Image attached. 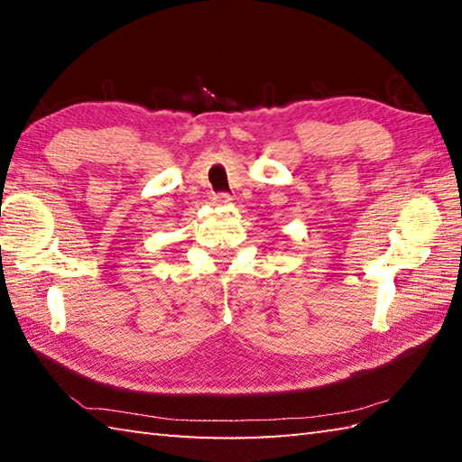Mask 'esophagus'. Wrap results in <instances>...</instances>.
<instances>
[{
    "mask_svg": "<svg viewBox=\"0 0 462 462\" xmlns=\"http://www.w3.org/2000/svg\"><path fill=\"white\" fill-rule=\"evenodd\" d=\"M212 201H214V206H228V203L232 201V195L230 193H216L214 198H212Z\"/></svg>",
    "mask_w": 462,
    "mask_h": 462,
    "instance_id": "1",
    "label": "esophagus"
}]
</instances>
